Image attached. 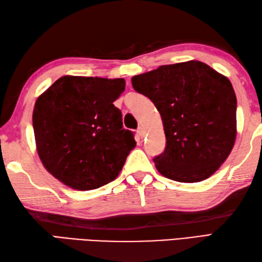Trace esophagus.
<instances>
[{"mask_svg":"<svg viewBox=\"0 0 262 262\" xmlns=\"http://www.w3.org/2000/svg\"><path fill=\"white\" fill-rule=\"evenodd\" d=\"M137 135L140 136L141 138H143L144 136H145V132H144V129H143L142 127H140V128H138V129H137Z\"/></svg>","mask_w":262,"mask_h":262,"instance_id":"1","label":"esophagus"}]
</instances>
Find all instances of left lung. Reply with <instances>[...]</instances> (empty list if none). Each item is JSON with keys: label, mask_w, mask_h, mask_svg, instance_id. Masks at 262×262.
<instances>
[{"label": "left lung", "mask_w": 262, "mask_h": 262, "mask_svg": "<svg viewBox=\"0 0 262 262\" xmlns=\"http://www.w3.org/2000/svg\"><path fill=\"white\" fill-rule=\"evenodd\" d=\"M135 91L155 104L166 145L158 171L179 182H199L220 169L236 138V97L226 76L199 60L162 65L132 77Z\"/></svg>", "instance_id": "1"}]
</instances>
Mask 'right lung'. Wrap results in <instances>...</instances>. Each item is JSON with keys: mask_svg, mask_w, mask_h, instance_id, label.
<instances>
[{"mask_svg": "<svg viewBox=\"0 0 262 262\" xmlns=\"http://www.w3.org/2000/svg\"><path fill=\"white\" fill-rule=\"evenodd\" d=\"M125 86L124 79L65 75L38 97L32 113L37 152L65 186L92 190L118 177L136 146L114 105Z\"/></svg>", "mask_w": 262, "mask_h": 262, "instance_id": "add662e5", "label": "right lung"}]
</instances>
